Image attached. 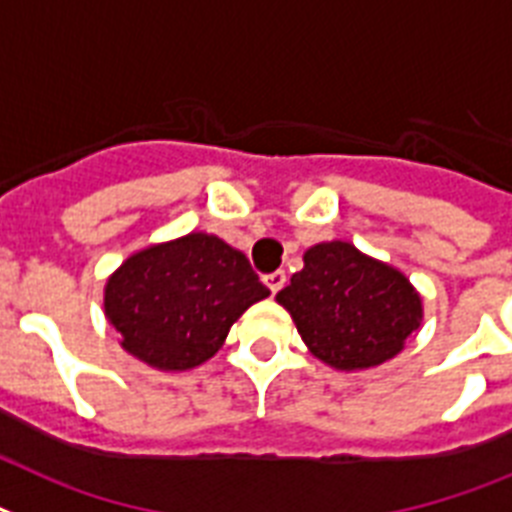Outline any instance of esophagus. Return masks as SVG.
Masks as SVG:
<instances>
[{
    "mask_svg": "<svg viewBox=\"0 0 512 512\" xmlns=\"http://www.w3.org/2000/svg\"><path fill=\"white\" fill-rule=\"evenodd\" d=\"M265 284H268L270 292L278 294L286 286V273L284 270H273V273H268V276H265Z\"/></svg>",
    "mask_w": 512,
    "mask_h": 512,
    "instance_id": "obj_1",
    "label": "esophagus"
}]
</instances>
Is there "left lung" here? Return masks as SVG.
<instances>
[{
  "label": "left lung",
  "instance_id": "obj_1",
  "mask_svg": "<svg viewBox=\"0 0 512 512\" xmlns=\"http://www.w3.org/2000/svg\"><path fill=\"white\" fill-rule=\"evenodd\" d=\"M276 299L310 352L339 371L381 365L421 323V297L400 270L347 242L307 249L305 268Z\"/></svg>",
  "mask_w": 512,
  "mask_h": 512
}]
</instances>
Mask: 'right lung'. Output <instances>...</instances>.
Instances as JSON below:
<instances>
[{
    "label": "right lung",
    "instance_id": "1",
    "mask_svg": "<svg viewBox=\"0 0 512 512\" xmlns=\"http://www.w3.org/2000/svg\"><path fill=\"white\" fill-rule=\"evenodd\" d=\"M268 286L247 257L213 234L141 249L107 281L105 315L123 347L160 371L205 363Z\"/></svg>",
    "mask_w": 512,
    "mask_h": 512
}]
</instances>
